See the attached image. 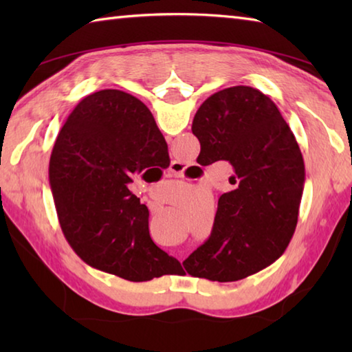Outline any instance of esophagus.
Segmentation results:
<instances>
[{
    "instance_id": "esophagus-1",
    "label": "esophagus",
    "mask_w": 352,
    "mask_h": 352,
    "mask_svg": "<svg viewBox=\"0 0 352 352\" xmlns=\"http://www.w3.org/2000/svg\"><path fill=\"white\" fill-rule=\"evenodd\" d=\"M172 174H174L175 177H182V174H183V170H184V166L183 164H180V163H177V162H174L170 164V169H169Z\"/></svg>"
}]
</instances>
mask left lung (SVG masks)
Listing matches in <instances>:
<instances>
[{"label":"left lung","mask_w":352,"mask_h":352,"mask_svg":"<svg viewBox=\"0 0 352 352\" xmlns=\"http://www.w3.org/2000/svg\"><path fill=\"white\" fill-rule=\"evenodd\" d=\"M197 162H228L233 189L220 195L211 236L183 262L190 276L239 281L265 269L295 233L305 162L275 102L252 87L214 93L192 121Z\"/></svg>","instance_id":"obj_1"}]
</instances>
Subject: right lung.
<instances>
[{
	"label": "right lung",
	"mask_w": 352,
	"mask_h": 352,
	"mask_svg": "<svg viewBox=\"0 0 352 352\" xmlns=\"http://www.w3.org/2000/svg\"><path fill=\"white\" fill-rule=\"evenodd\" d=\"M169 162L151 110L132 94L100 90L76 105L52 148L50 184L83 262L133 283L174 275L180 262L155 245L147 206L129 189L136 174Z\"/></svg>",
	"instance_id": "obj_1"
}]
</instances>
